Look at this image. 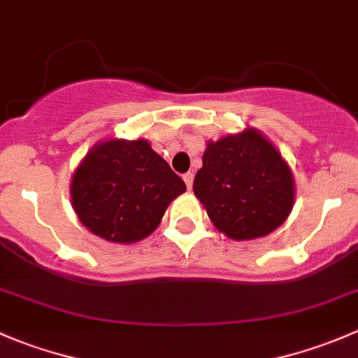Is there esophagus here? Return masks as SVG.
I'll return each instance as SVG.
<instances>
[{
    "label": "esophagus",
    "mask_w": 358,
    "mask_h": 358,
    "mask_svg": "<svg viewBox=\"0 0 358 358\" xmlns=\"http://www.w3.org/2000/svg\"><path fill=\"white\" fill-rule=\"evenodd\" d=\"M183 182H185V185H187V189H192V183H194V173H185V175H183Z\"/></svg>",
    "instance_id": "esophagus-1"
}]
</instances>
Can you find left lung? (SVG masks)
<instances>
[{
    "instance_id": "1",
    "label": "left lung",
    "mask_w": 358,
    "mask_h": 358,
    "mask_svg": "<svg viewBox=\"0 0 358 358\" xmlns=\"http://www.w3.org/2000/svg\"><path fill=\"white\" fill-rule=\"evenodd\" d=\"M194 194L220 232L248 241L282 225L294 202V182L279 150L249 128L208 143Z\"/></svg>"
}]
</instances>
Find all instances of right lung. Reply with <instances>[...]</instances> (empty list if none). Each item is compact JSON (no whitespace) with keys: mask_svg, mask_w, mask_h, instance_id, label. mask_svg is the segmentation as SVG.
I'll return each instance as SVG.
<instances>
[{"mask_svg":"<svg viewBox=\"0 0 358 358\" xmlns=\"http://www.w3.org/2000/svg\"><path fill=\"white\" fill-rule=\"evenodd\" d=\"M185 190L149 142L109 140L93 147L76 169L71 196L90 232L129 244L152 234L169 202Z\"/></svg>","mask_w":358,"mask_h":358,"instance_id":"right-lung-1","label":"right lung"}]
</instances>
